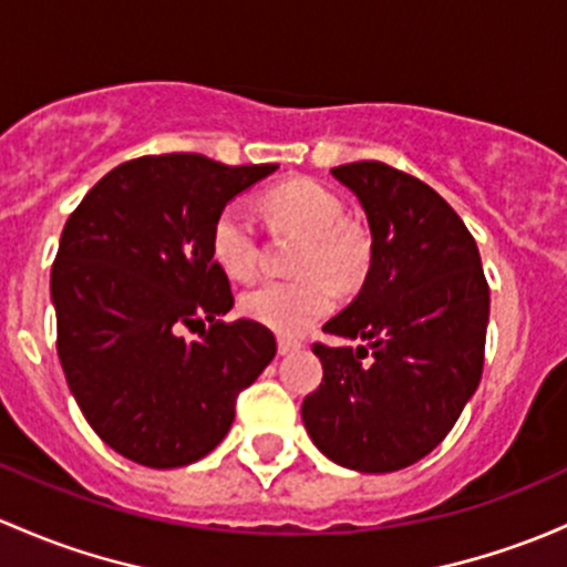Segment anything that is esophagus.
Masks as SVG:
<instances>
[{"instance_id":"34e87169","label":"esophagus","mask_w":567,"mask_h":567,"mask_svg":"<svg viewBox=\"0 0 567 567\" xmlns=\"http://www.w3.org/2000/svg\"><path fill=\"white\" fill-rule=\"evenodd\" d=\"M277 350H279V355H290V353H296V350H301V342H296V339L279 337Z\"/></svg>"}]
</instances>
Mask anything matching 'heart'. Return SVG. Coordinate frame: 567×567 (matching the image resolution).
I'll return each mask as SVG.
<instances>
[{"label": "heart", "instance_id": "b5f03b06", "mask_svg": "<svg viewBox=\"0 0 567 567\" xmlns=\"http://www.w3.org/2000/svg\"><path fill=\"white\" fill-rule=\"evenodd\" d=\"M268 217L307 236L296 279H266L241 296L238 307L255 323L277 333H301L331 312L337 288H355L369 271V244L344 225V204L333 189L312 178H293L266 195ZM214 264L230 279L258 271V234L241 204H225L208 230Z\"/></svg>", "mask_w": 567, "mask_h": 567}]
</instances>
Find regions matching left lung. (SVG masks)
Returning a JSON list of instances; mask_svg holds the SVG:
<instances>
[{"label": "left lung", "instance_id": "1", "mask_svg": "<svg viewBox=\"0 0 567 567\" xmlns=\"http://www.w3.org/2000/svg\"><path fill=\"white\" fill-rule=\"evenodd\" d=\"M372 234L361 293L315 344L323 383L301 404L312 443L359 473H393L443 443L484 372L488 285L475 238L421 178L363 159L331 171Z\"/></svg>", "mask_w": 567, "mask_h": 567}]
</instances>
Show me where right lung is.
<instances>
[{"label":"right lung","instance_id":"right-lung-1","mask_svg":"<svg viewBox=\"0 0 567 567\" xmlns=\"http://www.w3.org/2000/svg\"><path fill=\"white\" fill-rule=\"evenodd\" d=\"M274 171L204 154L130 159L64 225L51 268L59 361L89 426L130 462L204 458L234 424L238 393L277 355L266 326L219 320L234 293L208 249L219 208ZM195 324L189 343L181 331Z\"/></svg>","mask_w":567,"mask_h":567}]
</instances>
